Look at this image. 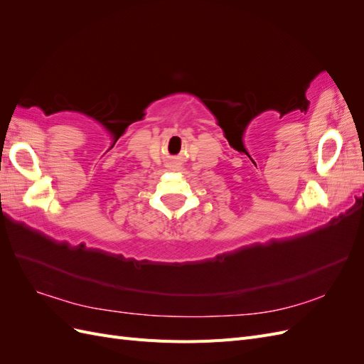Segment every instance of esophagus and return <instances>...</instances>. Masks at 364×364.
Returning <instances> with one entry per match:
<instances>
[{"instance_id": "1", "label": "esophagus", "mask_w": 364, "mask_h": 364, "mask_svg": "<svg viewBox=\"0 0 364 364\" xmlns=\"http://www.w3.org/2000/svg\"><path fill=\"white\" fill-rule=\"evenodd\" d=\"M167 167H168V170H171V171H181V170H183V164H182L179 159H171V161L167 164Z\"/></svg>"}]
</instances>
